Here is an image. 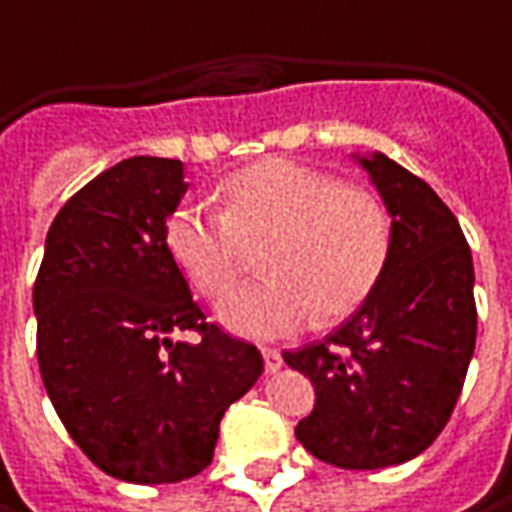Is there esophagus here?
<instances>
[{"instance_id":"obj_1","label":"esophagus","mask_w":512,"mask_h":512,"mask_svg":"<svg viewBox=\"0 0 512 512\" xmlns=\"http://www.w3.org/2000/svg\"><path fill=\"white\" fill-rule=\"evenodd\" d=\"M262 359H265V371H280L283 368V353L277 348H262Z\"/></svg>"}]
</instances>
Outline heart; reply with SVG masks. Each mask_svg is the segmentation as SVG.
<instances>
[{"mask_svg":"<svg viewBox=\"0 0 512 512\" xmlns=\"http://www.w3.org/2000/svg\"><path fill=\"white\" fill-rule=\"evenodd\" d=\"M224 209L179 203L164 247L203 297L218 300L247 268L250 244L268 241V277L221 303L232 333L277 339L315 315L342 321L377 288L392 253V215L365 185L294 159H262L221 185Z\"/></svg>","mask_w":512,"mask_h":512,"instance_id":"b5f03b06","label":"heart"}]
</instances>
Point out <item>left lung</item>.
I'll list each match as a JSON object with an SVG mask.
<instances>
[{
  "label": "left lung",
  "instance_id": "8db88e82",
  "mask_svg": "<svg viewBox=\"0 0 512 512\" xmlns=\"http://www.w3.org/2000/svg\"><path fill=\"white\" fill-rule=\"evenodd\" d=\"M392 215V253L371 297L324 342L286 351L315 407L297 442L339 469L418 457L463 392L478 336L475 265L454 212L386 156L362 159Z\"/></svg>",
  "mask_w": 512,
  "mask_h": 512
}]
</instances>
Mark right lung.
I'll return each instance as SVG.
<instances>
[{
	"mask_svg": "<svg viewBox=\"0 0 512 512\" xmlns=\"http://www.w3.org/2000/svg\"><path fill=\"white\" fill-rule=\"evenodd\" d=\"M185 191L179 159L102 170L55 215L34 280L46 395L96 469L129 483L200 475L229 404L262 374V353L206 321L164 247Z\"/></svg>",
	"mask_w": 512,
	"mask_h": 512,
	"instance_id": "1",
	"label": "right lung"
}]
</instances>
